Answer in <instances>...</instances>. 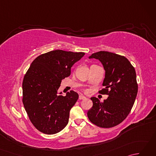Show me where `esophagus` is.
I'll return each instance as SVG.
<instances>
[{
    "label": "esophagus",
    "instance_id": "obj_1",
    "mask_svg": "<svg viewBox=\"0 0 156 156\" xmlns=\"http://www.w3.org/2000/svg\"><path fill=\"white\" fill-rule=\"evenodd\" d=\"M87 98H86L84 96H83V95H80L79 96V99H80V100H84V99H86Z\"/></svg>",
    "mask_w": 156,
    "mask_h": 156
}]
</instances>
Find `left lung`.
<instances>
[{"label":"left lung","mask_w":156,"mask_h":156,"mask_svg":"<svg viewBox=\"0 0 156 156\" xmlns=\"http://www.w3.org/2000/svg\"><path fill=\"white\" fill-rule=\"evenodd\" d=\"M100 61L105 70L101 94L108 98L101 102L92 97V107L87 112L89 120L98 127L110 128L120 124L130 112L137 97L138 86L135 68L124 56L101 51L89 56Z\"/></svg>","instance_id":"left-lung-1"}]
</instances>
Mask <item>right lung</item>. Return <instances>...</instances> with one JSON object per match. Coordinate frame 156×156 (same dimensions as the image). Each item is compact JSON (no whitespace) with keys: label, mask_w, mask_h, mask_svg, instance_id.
Returning a JSON list of instances; mask_svg holds the SVG:
<instances>
[{"label":"right lung","mask_w":156,"mask_h":156,"mask_svg":"<svg viewBox=\"0 0 156 156\" xmlns=\"http://www.w3.org/2000/svg\"><path fill=\"white\" fill-rule=\"evenodd\" d=\"M84 52L51 51L36 58L23 81V103L35 127L52 135L64 129L69 111L78 98L73 90L65 97L58 94L61 82L71 74V68L84 55Z\"/></svg>","instance_id":"1"}]
</instances>
